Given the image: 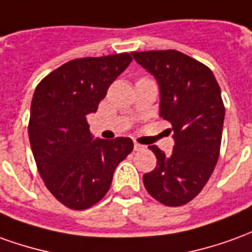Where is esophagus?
Wrapping results in <instances>:
<instances>
[{"mask_svg":"<svg viewBox=\"0 0 252 252\" xmlns=\"http://www.w3.org/2000/svg\"><path fill=\"white\" fill-rule=\"evenodd\" d=\"M133 149H135V151L143 150V149H144V146H142V144H139L138 142H135V143H133Z\"/></svg>","mask_w":252,"mask_h":252,"instance_id":"1","label":"esophagus"}]
</instances>
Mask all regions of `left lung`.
I'll use <instances>...</instances> for the list:
<instances>
[{"label":"left lung","mask_w":252,"mask_h":252,"mask_svg":"<svg viewBox=\"0 0 252 252\" xmlns=\"http://www.w3.org/2000/svg\"><path fill=\"white\" fill-rule=\"evenodd\" d=\"M132 57L156 77L159 116L172 124L175 140L170 156L149 146L157 166L143 176L144 187L162 205H186L205 187L218 161L225 117L221 90L206 65L180 52H133Z\"/></svg>","instance_id":"8db88e82"}]
</instances>
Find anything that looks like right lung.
Wrapping results in <instances>:
<instances>
[{
  "label": "right lung",
  "instance_id": "add662e5",
  "mask_svg": "<svg viewBox=\"0 0 252 252\" xmlns=\"http://www.w3.org/2000/svg\"><path fill=\"white\" fill-rule=\"evenodd\" d=\"M131 61L128 53L72 60L35 89L28 124L31 150L47 189L69 209L84 210L99 202L117 165L133 149L129 138L94 139L87 123Z\"/></svg>",
  "mask_w": 252,
  "mask_h": 252
}]
</instances>
